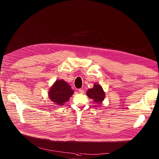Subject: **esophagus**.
Instances as JSON below:
<instances>
[{"label":"esophagus","instance_id":"34e87169","mask_svg":"<svg viewBox=\"0 0 159 159\" xmlns=\"http://www.w3.org/2000/svg\"><path fill=\"white\" fill-rule=\"evenodd\" d=\"M78 90H79V92L81 93V94H83V93H84V90L82 89H80Z\"/></svg>","mask_w":159,"mask_h":159}]
</instances>
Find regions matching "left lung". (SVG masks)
Returning a JSON list of instances; mask_svg holds the SVG:
<instances>
[{
	"label": "left lung",
	"mask_w": 159,
	"mask_h": 159,
	"mask_svg": "<svg viewBox=\"0 0 159 159\" xmlns=\"http://www.w3.org/2000/svg\"><path fill=\"white\" fill-rule=\"evenodd\" d=\"M87 95L89 98L93 99V101L98 104L101 103L104 100L105 97L103 89L98 84H94V87L92 89H89L87 91Z\"/></svg>",
	"instance_id": "left-lung-1"
}]
</instances>
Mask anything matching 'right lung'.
<instances>
[{
    "instance_id": "add662e5",
    "label": "right lung",
    "mask_w": 159,
    "mask_h": 159,
    "mask_svg": "<svg viewBox=\"0 0 159 159\" xmlns=\"http://www.w3.org/2000/svg\"><path fill=\"white\" fill-rule=\"evenodd\" d=\"M74 91L69 84L63 80L54 82L49 90V98L55 104L60 106L63 105L65 102L69 101Z\"/></svg>"
}]
</instances>
